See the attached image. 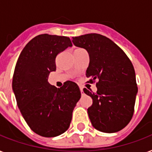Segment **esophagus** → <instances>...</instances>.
I'll return each instance as SVG.
<instances>
[{"label": "esophagus", "mask_w": 152, "mask_h": 152, "mask_svg": "<svg viewBox=\"0 0 152 152\" xmlns=\"http://www.w3.org/2000/svg\"><path fill=\"white\" fill-rule=\"evenodd\" d=\"M80 92H81V95H84V93H83V88H80Z\"/></svg>", "instance_id": "esophagus-1"}]
</instances>
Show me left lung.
<instances>
[{
    "label": "left lung",
    "instance_id": "obj_1",
    "mask_svg": "<svg viewBox=\"0 0 152 152\" xmlns=\"http://www.w3.org/2000/svg\"><path fill=\"white\" fill-rule=\"evenodd\" d=\"M72 42L88 52L86 76L90 78L88 83H96V92L83 89L92 99L88 113L93 127L108 133L120 131L132 119L138 91L132 62L117 44L102 34L74 37Z\"/></svg>",
    "mask_w": 152,
    "mask_h": 152
}]
</instances>
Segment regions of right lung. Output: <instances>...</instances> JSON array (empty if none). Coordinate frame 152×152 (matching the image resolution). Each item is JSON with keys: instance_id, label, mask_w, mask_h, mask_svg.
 Segmentation results:
<instances>
[{"instance_id": "obj_1", "label": "right lung", "mask_w": 152, "mask_h": 152, "mask_svg": "<svg viewBox=\"0 0 152 152\" xmlns=\"http://www.w3.org/2000/svg\"><path fill=\"white\" fill-rule=\"evenodd\" d=\"M72 46L69 37L39 34L25 46L15 64L12 89L17 106L31 129L42 137L64 133L80 99L72 81L59 89L48 82L50 72L56 70L57 56Z\"/></svg>"}]
</instances>
